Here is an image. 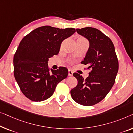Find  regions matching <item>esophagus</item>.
<instances>
[{
  "instance_id": "34e87169",
  "label": "esophagus",
  "mask_w": 133,
  "mask_h": 133,
  "mask_svg": "<svg viewBox=\"0 0 133 133\" xmlns=\"http://www.w3.org/2000/svg\"><path fill=\"white\" fill-rule=\"evenodd\" d=\"M73 72L71 70H69V74H68V75L69 76H72V75H73Z\"/></svg>"
}]
</instances>
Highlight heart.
Segmentation results:
<instances>
[{"label":"heart","instance_id":"obj_1","mask_svg":"<svg viewBox=\"0 0 133 133\" xmlns=\"http://www.w3.org/2000/svg\"><path fill=\"white\" fill-rule=\"evenodd\" d=\"M79 39H82V40H84V41H87V40L85 38H84V37H79Z\"/></svg>","mask_w":133,"mask_h":133}]
</instances>
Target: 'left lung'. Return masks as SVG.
<instances>
[{"mask_svg":"<svg viewBox=\"0 0 133 133\" xmlns=\"http://www.w3.org/2000/svg\"><path fill=\"white\" fill-rule=\"evenodd\" d=\"M77 33L89 41L90 46L81 63L91 69L84 79L73 73L78 85L70 91L73 100L83 106H93L103 99L114 85L119 64L114 43L109 37L92 27L77 29Z\"/></svg>","mask_w":133,"mask_h":133,"instance_id":"1","label":"left lung"}]
</instances>
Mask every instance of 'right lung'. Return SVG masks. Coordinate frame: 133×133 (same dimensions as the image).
Masks as SVG:
<instances>
[{"label": "right lung", "mask_w": 133, "mask_h": 133, "mask_svg": "<svg viewBox=\"0 0 133 133\" xmlns=\"http://www.w3.org/2000/svg\"><path fill=\"white\" fill-rule=\"evenodd\" d=\"M45 25L24 37L14 57V74L23 94L33 102H42L52 96L57 84L68 76L66 67L49 70V58L57 55L62 42L75 33Z\"/></svg>", "instance_id": "right-lung-1"}]
</instances>
